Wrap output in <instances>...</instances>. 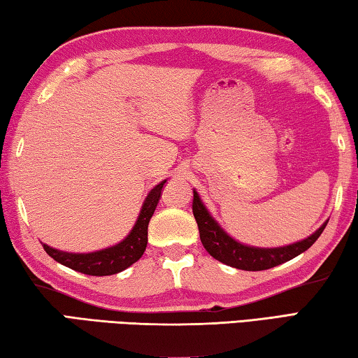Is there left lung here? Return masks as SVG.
<instances>
[{
	"label": "left lung",
	"mask_w": 358,
	"mask_h": 358,
	"mask_svg": "<svg viewBox=\"0 0 358 358\" xmlns=\"http://www.w3.org/2000/svg\"><path fill=\"white\" fill-rule=\"evenodd\" d=\"M192 213L197 221L199 234H201V241L203 248L207 250L211 257H215L216 260H220V262L238 270L260 271L266 268H273L276 265L287 262V260L296 257L299 254L305 252L308 248H311L314 241H316L320 237V234L324 232L327 222H329V220H327L316 232L310 235V237L286 246H251L241 243V241L235 240L232 235H229L226 230L221 227V224L215 220L213 215L210 213L208 208L205 207L199 192L196 189H192Z\"/></svg>",
	"instance_id": "1"
}]
</instances>
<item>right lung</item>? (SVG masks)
Returning a JSON list of instances; mask_svg holds the SVG:
<instances>
[{
	"label": "right lung",
	"instance_id": "obj_1",
	"mask_svg": "<svg viewBox=\"0 0 358 358\" xmlns=\"http://www.w3.org/2000/svg\"><path fill=\"white\" fill-rule=\"evenodd\" d=\"M166 183L167 180H162L159 185H156L148 192L134 226H132L129 234L120 243L93 252H68L57 250V248H52L45 243H42V246H44L48 256L55 259L58 264L69 266V268L76 271H80L83 275L108 276L120 273V271L136 264L143 256L148 241V224L157 203H159Z\"/></svg>",
	"mask_w": 358,
	"mask_h": 358
}]
</instances>
